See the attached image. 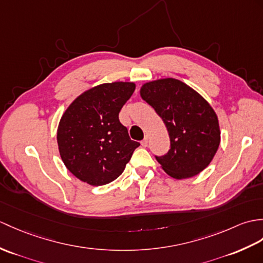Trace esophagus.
Instances as JSON below:
<instances>
[{
	"label": "esophagus",
	"mask_w": 263,
	"mask_h": 263,
	"mask_svg": "<svg viewBox=\"0 0 263 263\" xmlns=\"http://www.w3.org/2000/svg\"><path fill=\"white\" fill-rule=\"evenodd\" d=\"M148 142H149V141H148V137H144V139L141 141V145L144 146V148H145V146L148 145Z\"/></svg>",
	"instance_id": "34e87169"
}]
</instances>
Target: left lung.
I'll list each match as a JSON object with an SVG mask.
<instances>
[{
  "mask_svg": "<svg viewBox=\"0 0 263 263\" xmlns=\"http://www.w3.org/2000/svg\"><path fill=\"white\" fill-rule=\"evenodd\" d=\"M140 95L155 108L169 133V151L156 156L164 172L175 179L191 178L203 172L221 142L218 119L210 103L175 78L145 83Z\"/></svg>",
  "mask_w": 263,
  "mask_h": 263,
  "instance_id": "obj_1",
  "label": "left lung"
}]
</instances>
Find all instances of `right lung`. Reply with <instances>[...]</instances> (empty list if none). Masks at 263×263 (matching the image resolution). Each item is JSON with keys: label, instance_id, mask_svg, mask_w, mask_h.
Returning a JSON list of instances; mask_svg holds the SVG:
<instances>
[{"label": "right lung", "instance_id": "1", "mask_svg": "<svg viewBox=\"0 0 263 263\" xmlns=\"http://www.w3.org/2000/svg\"><path fill=\"white\" fill-rule=\"evenodd\" d=\"M134 89L136 84L129 82L99 85L79 95L63 114L57 130L59 154L79 180L102 186L123 173L140 145L119 120Z\"/></svg>", "mask_w": 263, "mask_h": 263}]
</instances>
